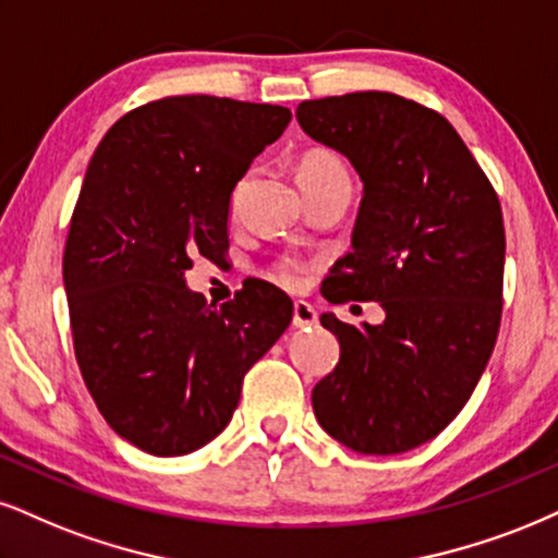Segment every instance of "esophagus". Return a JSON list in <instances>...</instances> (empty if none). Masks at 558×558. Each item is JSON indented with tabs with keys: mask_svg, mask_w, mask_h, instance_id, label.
Masks as SVG:
<instances>
[{
	"mask_svg": "<svg viewBox=\"0 0 558 558\" xmlns=\"http://www.w3.org/2000/svg\"><path fill=\"white\" fill-rule=\"evenodd\" d=\"M292 323L294 328H307L318 323V313H315L313 305H307L305 300H298L292 307Z\"/></svg>",
	"mask_w": 558,
	"mask_h": 558,
	"instance_id": "obj_1",
	"label": "esophagus"
}]
</instances>
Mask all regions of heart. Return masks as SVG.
<instances>
[{"instance_id":"1","label":"heart","mask_w":558,"mask_h":558,"mask_svg":"<svg viewBox=\"0 0 558 558\" xmlns=\"http://www.w3.org/2000/svg\"><path fill=\"white\" fill-rule=\"evenodd\" d=\"M298 181L305 191V196L320 194V191L328 189H349L352 191V173H349V165L343 162V157L331 147H323V144H315V147H307L305 153H300L298 165ZM245 181H238L235 189H232L230 196V211H238L240 196H243ZM271 277L284 287H298L302 277H305V264L300 258L284 256L271 264Z\"/></svg>"}]
</instances>
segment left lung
I'll use <instances>...</instances> for the list:
<instances>
[{
  "mask_svg": "<svg viewBox=\"0 0 558 558\" xmlns=\"http://www.w3.org/2000/svg\"><path fill=\"white\" fill-rule=\"evenodd\" d=\"M307 136L364 181L354 251L331 268V302H380L364 331L323 313L339 364L313 388L323 429L364 456L429 442L460 414L497 343L505 219L476 157L442 113L393 93L302 100Z\"/></svg>",
  "mask_w": 558,
  "mask_h": 558,
  "instance_id": "1",
  "label": "left lung"
}]
</instances>
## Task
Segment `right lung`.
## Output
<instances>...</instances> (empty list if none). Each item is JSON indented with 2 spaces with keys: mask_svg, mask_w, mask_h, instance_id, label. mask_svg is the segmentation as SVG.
I'll use <instances>...</instances> for the list:
<instances>
[{
  "mask_svg": "<svg viewBox=\"0 0 558 558\" xmlns=\"http://www.w3.org/2000/svg\"><path fill=\"white\" fill-rule=\"evenodd\" d=\"M290 119L173 95L121 116L87 165L61 258L74 356L102 418L149 456L211 442L290 326L292 300L268 281L219 307L183 281L196 256L225 258L232 189Z\"/></svg>",
  "mask_w": 558,
  "mask_h": 558,
  "instance_id": "add662e5",
  "label": "right lung"
}]
</instances>
